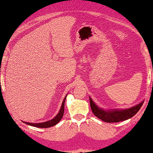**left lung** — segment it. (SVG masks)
<instances>
[{
    "mask_svg": "<svg viewBox=\"0 0 153 153\" xmlns=\"http://www.w3.org/2000/svg\"><path fill=\"white\" fill-rule=\"evenodd\" d=\"M89 98L91 107L94 115L100 120L106 123H118L131 118L139 111L143 104V102H142L141 103L137 104L134 107L127 108V109L113 110L106 111L98 107L91 99V97Z\"/></svg>",
    "mask_w": 153,
    "mask_h": 153,
    "instance_id": "obj_1",
    "label": "left lung"
}]
</instances>
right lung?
Listing matches in <instances>:
<instances>
[{"mask_svg":"<svg viewBox=\"0 0 153 153\" xmlns=\"http://www.w3.org/2000/svg\"><path fill=\"white\" fill-rule=\"evenodd\" d=\"M67 97H66L64 98L63 102H62V104L61 105V108H60V110L59 113H58V115H56V116L55 118L52 119L51 120L47 121V122L45 123H26L24 122V123L26 124L30 125V126H33V127H40V128H47V127H50L52 126H54L56 125L57 123H59V121L61 120L62 116H63V114H64V108H65V99Z\"/></svg>","mask_w":153,"mask_h":153,"instance_id":"1","label":"right lung"}]
</instances>
